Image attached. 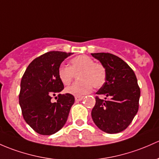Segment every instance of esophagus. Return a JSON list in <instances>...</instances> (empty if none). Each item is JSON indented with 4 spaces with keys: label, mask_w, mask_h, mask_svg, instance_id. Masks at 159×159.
Wrapping results in <instances>:
<instances>
[{
    "label": "esophagus",
    "mask_w": 159,
    "mask_h": 159,
    "mask_svg": "<svg viewBox=\"0 0 159 159\" xmlns=\"http://www.w3.org/2000/svg\"><path fill=\"white\" fill-rule=\"evenodd\" d=\"M84 97H75V101L76 102H79L81 101H82Z\"/></svg>",
    "instance_id": "1"
}]
</instances>
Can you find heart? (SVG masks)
I'll use <instances>...</instances> for the list:
<instances>
[{"instance_id": "b5f03b06", "label": "heart", "mask_w": 159, "mask_h": 159, "mask_svg": "<svg viewBox=\"0 0 159 159\" xmlns=\"http://www.w3.org/2000/svg\"><path fill=\"white\" fill-rule=\"evenodd\" d=\"M80 81L75 82L66 89V92L74 96L85 95L95 88H100L107 79V70L101 63L95 62L89 56H78L70 61V67L61 66L58 69V75L64 85L71 84L75 74H79Z\"/></svg>"}]
</instances>
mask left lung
Returning a JSON list of instances; mask_svg holds the SVG:
<instances>
[{"mask_svg": "<svg viewBox=\"0 0 159 159\" xmlns=\"http://www.w3.org/2000/svg\"><path fill=\"white\" fill-rule=\"evenodd\" d=\"M107 70L104 84L91 111L93 123L107 133H118L128 127L139 110L140 89L134 71L123 59L110 53H91Z\"/></svg>", "mask_w": 159, "mask_h": 159, "instance_id": "8db88e82", "label": "left lung"}]
</instances>
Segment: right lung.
<instances>
[{"instance_id":"add662e5","label":"right lung","mask_w":159,"mask_h":159,"mask_svg":"<svg viewBox=\"0 0 159 159\" xmlns=\"http://www.w3.org/2000/svg\"><path fill=\"white\" fill-rule=\"evenodd\" d=\"M71 52L52 51L35 58L25 71L20 82V106L23 119L37 133L49 136L66 124L75 98L70 93H59L64 85L58 69ZM58 94L53 103L52 96ZM57 98V97H56Z\"/></svg>"}]
</instances>
